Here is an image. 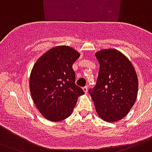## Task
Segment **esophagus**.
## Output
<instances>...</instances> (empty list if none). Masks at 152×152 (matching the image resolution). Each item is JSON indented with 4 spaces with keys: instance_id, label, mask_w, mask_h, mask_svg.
<instances>
[{
    "instance_id": "34e87169",
    "label": "esophagus",
    "mask_w": 152,
    "mask_h": 152,
    "mask_svg": "<svg viewBox=\"0 0 152 152\" xmlns=\"http://www.w3.org/2000/svg\"><path fill=\"white\" fill-rule=\"evenodd\" d=\"M82 89H83V91H84L86 94H87V92H88V86H84L83 88H82Z\"/></svg>"
}]
</instances>
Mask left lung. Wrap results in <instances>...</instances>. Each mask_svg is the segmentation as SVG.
<instances>
[{
    "mask_svg": "<svg viewBox=\"0 0 152 152\" xmlns=\"http://www.w3.org/2000/svg\"><path fill=\"white\" fill-rule=\"evenodd\" d=\"M100 64L94 88L89 93L98 116L107 122L124 118L136 102L138 77L129 58L115 49L95 54Z\"/></svg>",
    "mask_w": 152,
    "mask_h": 152,
    "instance_id": "obj_1",
    "label": "left lung"
}]
</instances>
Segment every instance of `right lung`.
Masks as SVG:
<instances>
[{"label":"right lung","instance_id":"1","mask_svg":"<svg viewBox=\"0 0 152 152\" xmlns=\"http://www.w3.org/2000/svg\"><path fill=\"white\" fill-rule=\"evenodd\" d=\"M80 54L68 46H57L35 63L29 80L31 97L42 116L60 121L71 115L77 97L85 93L75 84L72 66Z\"/></svg>","mask_w":152,"mask_h":152}]
</instances>
